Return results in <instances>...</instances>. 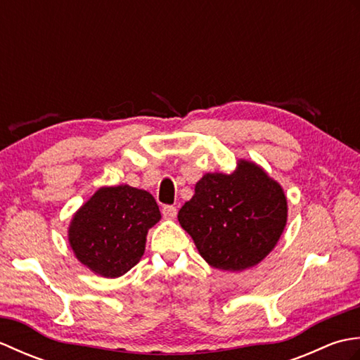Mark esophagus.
<instances>
[{"mask_svg":"<svg viewBox=\"0 0 360 360\" xmlns=\"http://www.w3.org/2000/svg\"><path fill=\"white\" fill-rule=\"evenodd\" d=\"M162 215L167 219H174L176 215H178V209L174 205H164L162 207Z\"/></svg>","mask_w":360,"mask_h":360,"instance_id":"obj_1","label":"esophagus"}]
</instances>
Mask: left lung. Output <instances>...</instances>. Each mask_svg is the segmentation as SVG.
Returning a JSON list of instances; mask_svg holds the SVG:
<instances>
[{
    "label": "left lung",
    "instance_id": "obj_1",
    "mask_svg": "<svg viewBox=\"0 0 360 360\" xmlns=\"http://www.w3.org/2000/svg\"><path fill=\"white\" fill-rule=\"evenodd\" d=\"M178 219L205 262L235 272L258 264L275 248L286 226L288 201L277 181L241 159L231 174H204Z\"/></svg>",
    "mask_w": 360,
    "mask_h": 360
}]
</instances>
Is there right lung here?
Here are the masks:
<instances>
[{
    "label": "right lung",
    "instance_id": "add662e5",
    "mask_svg": "<svg viewBox=\"0 0 360 360\" xmlns=\"http://www.w3.org/2000/svg\"><path fill=\"white\" fill-rule=\"evenodd\" d=\"M159 219L155 198L145 190L102 187L75 213L68 238L82 264L116 278L139 263L148 229Z\"/></svg>",
    "mask_w": 360,
    "mask_h": 360
}]
</instances>
